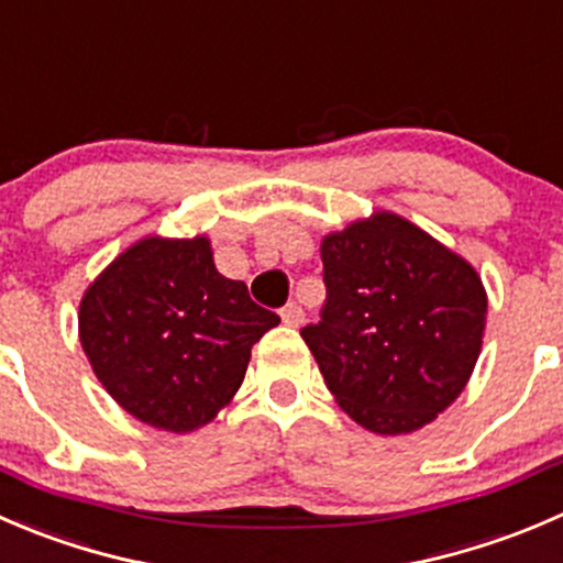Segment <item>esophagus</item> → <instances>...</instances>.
I'll use <instances>...</instances> for the list:
<instances>
[{
  "instance_id": "34e87169",
  "label": "esophagus",
  "mask_w": 563,
  "mask_h": 563,
  "mask_svg": "<svg viewBox=\"0 0 563 563\" xmlns=\"http://www.w3.org/2000/svg\"><path fill=\"white\" fill-rule=\"evenodd\" d=\"M282 320L287 322V325H292V328L300 325V322H303V309H300L295 300H289V303L282 309Z\"/></svg>"
}]
</instances>
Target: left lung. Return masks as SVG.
<instances>
[{
  "mask_svg": "<svg viewBox=\"0 0 563 563\" xmlns=\"http://www.w3.org/2000/svg\"><path fill=\"white\" fill-rule=\"evenodd\" d=\"M325 303L300 328L328 391L377 435L430 424L468 383L487 295L463 257L394 213L322 241Z\"/></svg>",
  "mask_w": 563,
  "mask_h": 563,
  "instance_id": "obj_1",
  "label": "left lung"
}]
</instances>
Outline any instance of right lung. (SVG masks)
<instances>
[{
  "label": "right lung",
  "mask_w": 563,
  "mask_h": 563,
  "mask_svg": "<svg viewBox=\"0 0 563 563\" xmlns=\"http://www.w3.org/2000/svg\"><path fill=\"white\" fill-rule=\"evenodd\" d=\"M279 314L221 276L208 238H147L114 260L79 309L81 347L117 405L155 430L191 432L235 397Z\"/></svg>",
  "instance_id": "1"
}]
</instances>
